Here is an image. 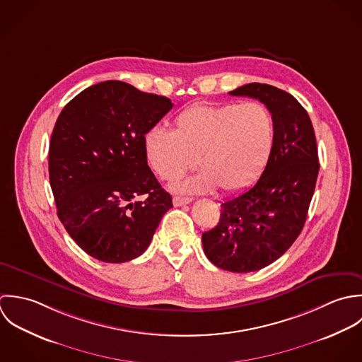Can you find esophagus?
<instances>
[{
    "mask_svg": "<svg viewBox=\"0 0 362 362\" xmlns=\"http://www.w3.org/2000/svg\"><path fill=\"white\" fill-rule=\"evenodd\" d=\"M192 200L193 199H190V197H173V206L175 207H180V206H185V204H189V203H192Z\"/></svg>",
    "mask_w": 362,
    "mask_h": 362,
    "instance_id": "34e87169",
    "label": "esophagus"
}]
</instances>
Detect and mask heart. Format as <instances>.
I'll return each instance as SVG.
<instances>
[{"label": "heart", "instance_id": "b5f03b06", "mask_svg": "<svg viewBox=\"0 0 362 362\" xmlns=\"http://www.w3.org/2000/svg\"><path fill=\"white\" fill-rule=\"evenodd\" d=\"M276 139L272 112L260 102L206 105L183 109L173 132L151 129L144 136L149 168L175 180L197 166L194 176L173 183L179 193H236L249 187L266 168Z\"/></svg>", "mask_w": 362, "mask_h": 362}]
</instances>
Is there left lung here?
Wrapping results in <instances>:
<instances>
[{
	"label": "left lung",
	"mask_w": 362,
	"mask_h": 362,
	"mask_svg": "<svg viewBox=\"0 0 362 362\" xmlns=\"http://www.w3.org/2000/svg\"><path fill=\"white\" fill-rule=\"evenodd\" d=\"M229 95L266 105L274 119V146L256 185L221 204L217 226L204 232L202 240L217 267L250 273L281 257L299 236L315 192L319 158L309 115L288 92L253 82Z\"/></svg>",
	"instance_id": "1"
}]
</instances>
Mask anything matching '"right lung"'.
<instances>
[{
	"mask_svg": "<svg viewBox=\"0 0 362 362\" xmlns=\"http://www.w3.org/2000/svg\"><path fill=\"white\" fill-rule=\"evenodd\" d=\"M172 106L165 96L105 81L62 110L49 149L50 186L57 216L89 256L105 263L139 257L173 207L144 153L146 132Z\"/></svg>",
	"mask_w": 362,
	"mask_h": 362,
	"instance_id": "right-lung-1",
	"label": "right lung"
}]
</instances>
